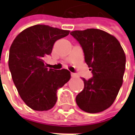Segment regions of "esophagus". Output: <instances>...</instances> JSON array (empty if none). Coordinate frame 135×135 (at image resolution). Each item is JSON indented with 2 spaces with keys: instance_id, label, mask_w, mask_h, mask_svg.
I'll return each mask as SVG.
<instances>
[{
  "instance_id": "obj_1",
  "label": "esophagus",
  "mask_w": 135,
  "mask_h": 135,
  "mask_svg": "<svg viewBox=\"0 0 135 135\" xmlns=\"http://www.w3.org/2000/svg\"><path fill=\"white\" fill-rule=\"evenodd\" d=\"M70 75H71L72 77H76V76H77V74H74V73H71V74H70Z\"/></svg>"
}]
</instances>
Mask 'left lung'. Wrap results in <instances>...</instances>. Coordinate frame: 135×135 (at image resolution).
<instances>
[{
    "label": "left lung",
    "mask_w": 135,
    "mask_h": 135,
    "mask_svg": "<svg viewBox=\"0 0 135 135\" xmlns=\"http://www.w3.org/2000/svg\"><path fill=\"white\" fill-rule=\"evenodd\" d=\"M70 34L81 45L85 61L93 76L84 82L76 102L83 111L96 113L114 102L123 82L126 54L119 40L100 29L74 31Z\"/></svg>",
    "instance_id": "left-lung-1"
}]
</instances>
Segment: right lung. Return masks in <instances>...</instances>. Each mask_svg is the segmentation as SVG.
<instances>
[{"label": "right lung", "mask_w": 135, "mask_h": 135, "mask_svg": "<svg viewBox=\"0 0 135 135\" xmlns=\"http://www.w3.org/2000/svg\"><path fill=\"white\" fill-rule=\"evenodd\" d=\"M69 33L68 30L36 25L25 29L13 40L9 68L21 98L32 110L52 109L57 101V90L70 80L69 70L48 69L44 62L55 42Z\"/></svg>", "instance_id": "obj_1"}]
</instances>
